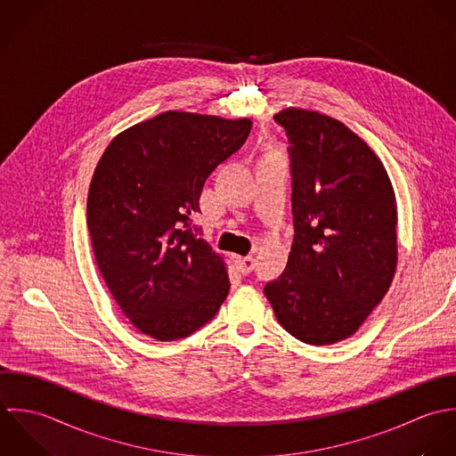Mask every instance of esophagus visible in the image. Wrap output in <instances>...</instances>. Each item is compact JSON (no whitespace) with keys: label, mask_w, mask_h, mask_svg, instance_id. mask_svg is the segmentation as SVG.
<instances>
[{"label":"esophagus","mask_w":456,"mask_h":456,"mask_svg":"<svg viewBox=\"0 0 456 456\" xmlns=\"http://www.w3.org/2000/svg\"><path fill=\"white\" fill-rule=\"evenodd\" d=\"M236 266L240 270V273H252V270L256 268V259L247 256V257H236Z\"/></svg>","instance_id":"esophagus-1"}]
</instances>
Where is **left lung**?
Instances as JSON below:
<instances>
[{"mask_svg":"<svg viewBox=\"0 0 456 456\" xmlns=\"http://www.w3.org/2000/svg\"><path fill=\"white\" fill-rule=\"evenodd\" d=\"M289 139L294 241L265 287L281 328L310 346L354 335L396 272V200L362 137L315 110L274 114Z\"/></svg>","mask_w":456,"mask_h":456,"instance_id":"left-lung-1","label":"left lung"}]
</instances>
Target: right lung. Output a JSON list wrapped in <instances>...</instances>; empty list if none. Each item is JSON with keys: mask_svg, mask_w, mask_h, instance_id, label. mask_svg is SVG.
Masks as SVG:
<instances>
[{"mask_svg": "<svg viewBox=\"0 0 456 456\" xmlns=\"http://www.w3.org/2000/svg\"><path fill=\"white\" fill-rule=\"evenodd\" d=\"M250 128L247 118L167 110L118 134L96 164L86 206L94 261L121 312L155 340L191 335L227 297L225 263L191 215Z\"/></svg>", "mask_w": 456, "mask_h": 456, "instance_id": "1", "label": "right lung"}]
</instances>
